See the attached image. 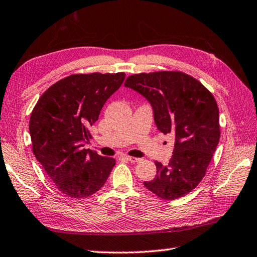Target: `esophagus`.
Masks as SVG:
<instances>
[{"instance_id":"1","label":"esophagus","mask_w":257,"mask_h":257,"mask_svg":"<svg viewBox=\"0 0 257 257\" xmlns=\"http://www.w3.org/2000/svg\"><path fill=\"white\" fill-rule=\"evenodd\" d=\"M123 158L125 159V160H127V161H130L131 163H139V162L141 161V159H138V158H134V156H128V155H124Z\"/></svg>"}]
</instances>
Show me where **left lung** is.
<instances>
[{
    "instance_id": "1",
    "label": "left lung",
    "mask_w": 257,
    "mask_h": 257,
    "mask_svg": "<svg viewBox=\"0 0 257 257\" xmlns=\"http://www.w3.org/2000/svg\"><path fill=\"white\" fill-rule=\"evenodd\" d=\"M124 85L149 99L156 126L174 138L169 164L155 162L154 180L144 182V186L167 201L188 194L205 176L221 136L213 94L180 71L132 74Z\"/></svg>"
}]
</instances>
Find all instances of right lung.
<instances>
[{"mask_svg": "<svg viewBox=\"0 0 257 257\" xmlns=\"http://www.w3.org/2000/svg\"><path fill=\"white\" fill-rule=\"evenodd\" d=\"M125 73L72 74L51 85L31 113L32 151L57 190L84 198L106 182L115 160L83 149L92 139L90 127Z\"/></svg>", "mask_w": 257, "mask_h": 257, "instance_id": "obj_1", "label": "right lung"}]
</instances>
